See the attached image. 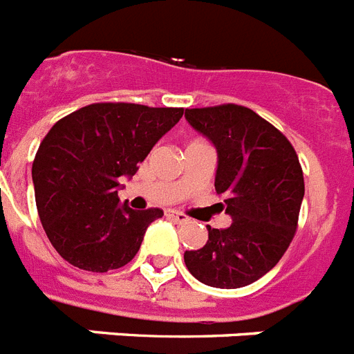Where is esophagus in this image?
<instances>
[{"label":"esophagus","instance_id":"esophagus-1","mask_svg":"<svg viewBox=\"0 0 354 354\" xmlns=\"http://www.w3.org/2000/svg\"><path fill=\"white\" fill-rule=\"evenodd\" d=\"M168 216H170V218L174 220V222H177V223H186L189 220L186 214L177 213V211H168Z\"/></svg>","mask_w":354,"mask_h":354}]
</instances>
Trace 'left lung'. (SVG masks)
<instances>
[{"label":"left lung","mask_w":354,"mask_h":354,"mask_svg":"<svg viewBox=\"0 0 354 354\" xmlns=\"http://www.w3.org/2000/svg\"><path fill=\"white\" fill-rule=\"evenodd\" d=\"M184 116L216 148L214 189L232 218L227 229L207 225V243L186 250L184 263L207 286H247L276 267L295 234L304 197L297 153L241 105L186 109Z\"/></svg>","instance_id":"left-lung-1"}]
</instances>
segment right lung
I'll list each match as a JSON object with an SVG mask.
<instances>
[{
  "label": "right lung",
  "instance_id": "obj_1",
  "mask_svg": "<svg viewBox=\"0 0 354 354\" xmlns=\"http://www.w3.org/2000/svg\"><path fill=\"white\" fill-rule=\"evenodd\" d=\"M184 109L93 104L51 127L32 166L39 218L66 261L89 272L127 265L162 211L120 202V177L140 162L183 118Z\"/></svg>",
  "mask_w": 354,
  "mask_h": 354
}]
</instances>
